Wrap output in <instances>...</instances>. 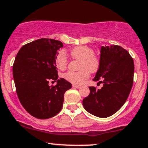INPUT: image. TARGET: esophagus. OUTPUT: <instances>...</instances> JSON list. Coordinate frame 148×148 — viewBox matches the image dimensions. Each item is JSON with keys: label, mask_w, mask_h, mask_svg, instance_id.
I'll list each match as a JSON object with an SVG mask.
<instances>
[{"label": "esophagus", "mask_w": 148, "mask_h": 148, "mask_svg": "<svg viewBox=\"0 0 148 148\" xmlns=\"http://www.w3.org/2000/svg\"><path fill=\"white\" fill-rule=\"evenodd\" d=\"M72 87L74 88H80L81 86H79V85H74H74L72 86Z\"/></svg>", "instance_id": "obj_1"}]
</instances>
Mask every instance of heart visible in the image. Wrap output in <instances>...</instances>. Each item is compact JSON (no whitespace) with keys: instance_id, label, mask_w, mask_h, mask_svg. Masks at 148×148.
<instances>
[{"instance_id":"heart-1","label":"heart","mask_w":148,"mask_h":148,"mask_svg":"<svg viewBox=\"0 0 148 148\" xmlns=\"http://www.w3.org/2000/svg\"><path fill=\"white\" fill-rule=\"evenodd\" d=\"M72 58L81 60L79 71H68L64 77L68 82L74 84H82L89 77V71L95 72L100 66V60L94 55V50L86 45H79L70 50ZM57 66L60 69H64L67 65L68 60L64 51L58 53L56 58Z\"/></svg>"}]
</instances>
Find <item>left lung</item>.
Listing matches in <instances>:
<instances>
[{
  "label": "left lung",
  "mask_w": 148,
  "mask_h": 148,
  "mask_svg": "<svg viewBox=\"0 0 148 148\" xmlns=\"http://www.w3.org/2000/svg\"><path fill=\"white\" fill-rule=\"evenodd\" d=\"M134 74V60L127 50L116 45L101 46L100 66L92 80L103 86L89 87L90 94L83 100L84 109L100 118L116 113L129 97Z\"/></svg>",
  "instance_id": "left-lung-1"
}]
</instances>
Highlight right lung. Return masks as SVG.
Instances as JSON below:
<instances>
[{"label":"right lung","instance_id":"1","mask_svg":"<svg viewBox=\"0 0 148 148\" xmlns=\"http://www.w3.org/2000/svg\"><path fill=\"white\" fill-rule=\"evenodd\" d=\"M63 44L40 38L23 45L16 56L12 73L17 96L27 112L37 119H49L62 108L64 94L71 84L58 79L56 58ZM57 82L54 87L49 81Z\"/></svg>","mask_w":148,"mask_h":148}]
</instances>
